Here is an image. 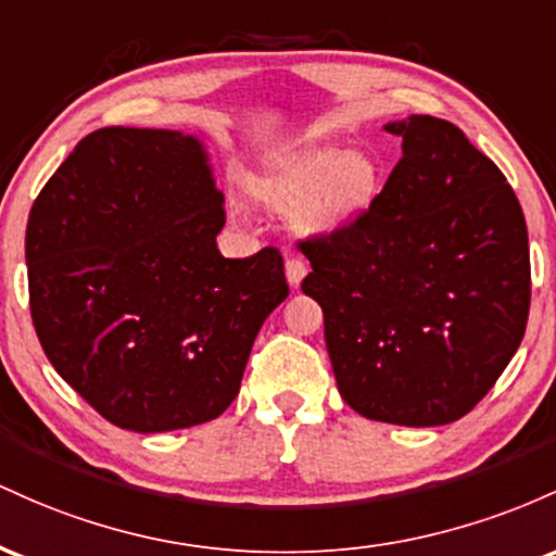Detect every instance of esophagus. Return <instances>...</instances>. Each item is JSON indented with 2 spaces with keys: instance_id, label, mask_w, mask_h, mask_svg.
<instances>
[{
  "instance_id": "esophagus-1",
  "label": "esophagus",
  "mask_w": 556,
  "mask_h": 556,
  "mask_svg": "<svg viewBox=\"0 0 556 556\" xmlns=\"http://www.w3.org/2000/svg\"><path fill=\"white\" fill-rule=\"evenodd\" d=\"M304 276H307V265H304V260L299 257H286V280H289L291 286L302 283Z\"/></svg>"
}]
</instances>
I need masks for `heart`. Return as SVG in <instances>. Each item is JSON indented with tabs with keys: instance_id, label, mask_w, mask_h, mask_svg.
I'll use <instances>...</instances> for the list:
<instances>
[{
	"instance_id": "1",
	"label": "heart",
	"mask_w": 556,
	"mask_h": 556,
	"mask_svg": "<svg viewBox=\"0 0 556 556\" xmlns=\"http://www.w3.org/2000/svg\"><path fill=\"white\" fill-rule=\"evenodd\" d=\"M380 180L383 167L367 149L309 143L262 167L249 180V194L262 207L291 212L302 233H328L367 215Z\"/></svg>"
}]
</instances>
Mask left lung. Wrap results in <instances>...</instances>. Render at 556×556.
Here are the masks:
<instances>
[{
	"label": "left lung",
	"instance_id": "left-lung-1",
	"mask_svg": "<svg viewBox=\"0 0 556 556\" xmlns=\"http://www.w3.org/2000/svg\"><path fill=\"white\" fill-rule=\"evenodd\" d=\"M365 217L299 241L339 394L367 420L446 426L491 391L526 336L528 228L513 186L454 123L409 115Z\"/></svg>",
	"mask_w": 556,
	"mask_h": 556
}]
</instances>
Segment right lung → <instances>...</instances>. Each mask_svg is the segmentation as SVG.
<instances>
[{"label":"right lung","mask_w":556,"mask_h":556,"mask_svg":"<svg viewBox=\"0 0 556 556\" xmlns=\"http://www.w3.org/2000/svg\"><path fill=\"white\" fill-rule=\"evenodd\" d=\"M223 226L207 152L180 130H93L36 197L26 228L36 336L112 426L191 428L239 394L289 283L276 247L223 257Z\"/></svg>","instance_id":"1"}]
</instances>
